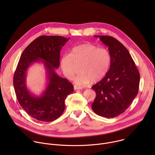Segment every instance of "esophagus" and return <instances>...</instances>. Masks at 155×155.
I'll list each match as a JSON object with an SVG mask.
<instances>
[{"instance_id": "34e87169", "label": "esophagus", "mask_w": 155, "mask_h": 155, "mask_svg": "<svg viewBox=\"0 0 155 155\" xmlns=\"http://www.w3.org/2000/svg\"><path fill=\"white\" fill-rule=\"evenodd\" d=\"M74 88L75 90H81L83 89V87H81V86H74Z\"/></svg>"}]
</instances>
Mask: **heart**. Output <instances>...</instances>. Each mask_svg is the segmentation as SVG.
I'll list each match as a JSON object with an SVG mask.
<instances>
[{"mask_svg":"<svg viewBox=\"0 0 155 155\" xmlns=\"http://www.w3.org/2000/svg\"><path fill=\"white\" fill-rule=\"evenodd\" d=\"M110 64L111 55L108 50L91 43L75 47L71 54H65L61 59L62 72L68 79L73 77L77 65H80V73L74 78V83L80 86L102 80L107 74Z\"/></svg>","mask_w":155,"mask_h":155,"instance_id":"obj_1","label":"heart"}]
</instances>
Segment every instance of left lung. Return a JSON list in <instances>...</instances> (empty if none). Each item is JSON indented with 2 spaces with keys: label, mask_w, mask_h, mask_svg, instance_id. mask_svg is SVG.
Segmentation results:
<instances>
[{
  "label": "left lung",
  "mask_w": 155,
  "mask_h": 155,
  "mask_svg": "<svg viewBox=\"0 0 155 155\" xmlns=\"http://www.w3.org/2000/svg\"><path fill=\"white\" fill-rule=\"evenodd\" d=\"M94 36L108 47L111 64L106 76L91 87L96 93L92 109L99 116L114 118L125 112L136 97L140 74L121 43L108 35Z\"/></svg>",
  "instance_id": "8db88e82"
}]
</instances>
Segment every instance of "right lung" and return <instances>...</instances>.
Here are the masks:
<instances>
[{
  "label": "right lung",
  "instance_id": "1",
  "mask_svg": "<svg viewBox=\"0 0 155 155\" xmlns=\"http://www.w3.org/2000/svg\"><path fill=\"white\" fill-rule=\"evenodd\" d=\"M70 37L42 35L32 41L21 54L13 77V86L20 105L31 117L49 122L58 118L65 109L64 101L74 92L73 84L55 72L59 66L60 51ZM42 61L47 71L48 83L39 96L31 94L26 86L28 68Z\"/></svg>",
  "mask_w": 155,
  "mask_h": 155
}]
</instances>
